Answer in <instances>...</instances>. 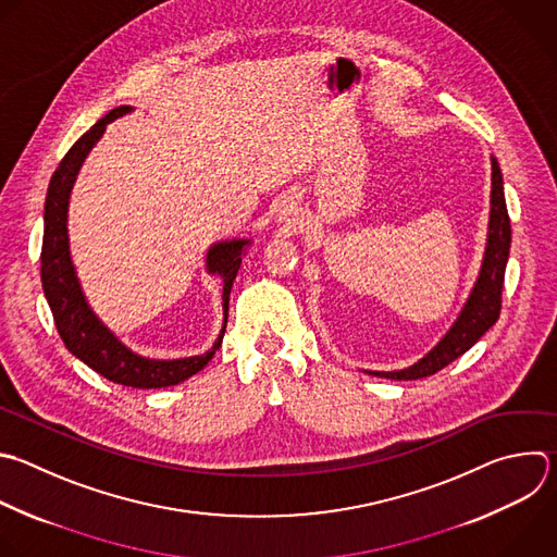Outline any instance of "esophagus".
Returning a JSON list of instances; mask_svg holds the SVG:
<instances>
[{
    "mask_svg": "<svg viewBox=\"0 0 557 557\" xmlns=\"http://www.w3.org/2000/svg\"><path fill=\"white\" fill-rule=\"evenodd\" d=\"M284 216L288 219V216H293V208H284ZM290 221V219H288Z\"/></svg>",
    "mask_w": 557,
    "mask_h": 557,
    "instance_id": "esophagus-1",
    "label": "esophagus"
}]
</instances>
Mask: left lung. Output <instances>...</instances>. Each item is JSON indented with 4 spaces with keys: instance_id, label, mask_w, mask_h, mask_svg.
<instances>
[{
    "instance_id": "obj_1",
    "label": "left lung",
    "mask_w": 557,
    "mask_h": 557,
    "mask_svg": "<svg viewBox=\"0 0 557 557\" xmlns=\"http://www.w3.org/2000/svg\"><path fill=\"white\" fill-rule=\"evenodd\" d=\"M509 245H511V227H509L505 193H503V174H500L498 161L492 157L487 240H485V251H483L476 282L461 312L457 314L448 332L440 338V343L411 367L396 369V372H367V374L389 379V381H418V379L437 374L440 369H444L455 358L466 354L498 319Z\"/></svg>"
}]
</instances>
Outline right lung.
Here are the masks:
<instances>
[{
  "mask_svg": "<svg viewBox=\"0 0 557 557\" xmlns=\"http://www.w3.org/2000/svg\"><path fill=\"white\" fill-rule=\"evenodd\" d=\"M133 107L122 104L111 109L102 120H98L63 157L59 168L50 178V188L46 197L44 212V249H41V282L46 299L52 308L57 330L65 343V347L83 360L94 372L104 376L111 383L133 387V389H159L172 387L183 381H188L212 360L216 349L223 343L230 312V293L234 280L238 275L245 251L251 240L234 238L214 243L206 256V269L210 275H219L223 280V327L212 349L199 356H185L172 360L148 358L131 347H126L91 310L76 267L70 253V234H67V210L70 197L76 183V176L98 144L107 124L131 113Z\"/></svg>",
  "mask_w": 557,
  "mask_h": 557,
  "instance_id": "1",
  "label": "right lung"
}]
</instances>
